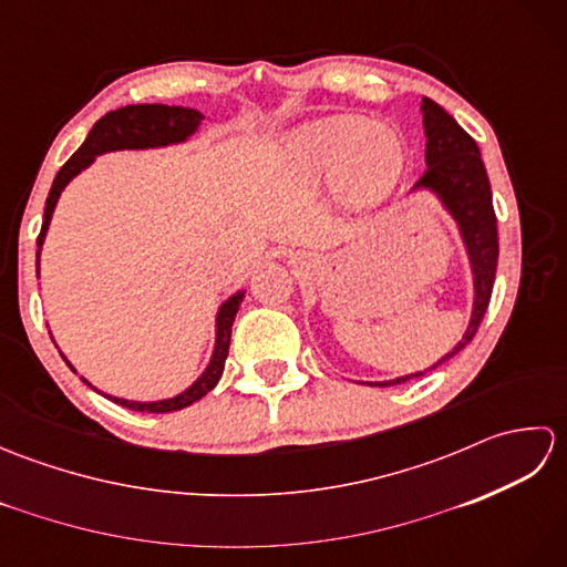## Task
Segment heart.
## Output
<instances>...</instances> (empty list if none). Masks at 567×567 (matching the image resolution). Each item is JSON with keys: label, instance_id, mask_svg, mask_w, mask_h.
<instances>
[{"label": "heart", "instance_id": "heart-1", "mask_svg": "<svg viewBox=\"0 0 567 567\" xmlns=\"http://www.w3.org/2000/svg\"><path fill=\"white\" fill-rule=\"evenodd\" d=\"M285 167L307 185L331 183L346 212L388 199L404 173V143L392 126L358 114H329L295 126L282 141Z\"/></svg>", "mask_w": 567, "mask_h": 567}]
</instances>
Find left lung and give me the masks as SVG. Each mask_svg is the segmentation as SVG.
<instances>
[{
    "label": "left lung",
    "mask_w": 567,
    "mask_h": 567,
    "mask_svg": "<svg viewBox=\"0 0 567 567\" xmlns=\"http://www.w3.org/2000/svg\"><path fill=\"white\" fill-rule=\"evenodd\" d=\"M421 116H424L426 134V173L409 189V195H414V192H429L455 221L457 236H461L467 256L470 272H473V311H470L463 339L449 353L441 355L436 363L392 380L360 382L370 384V388H390V384H402L421 378L429 370H436L445 360H451L455 353H461L473 341L480 321H483L487 311L492 285H495L499 256L497 216L495 209H492V189L483 158H480L477 143L465 134L463 126L443 106L431 102L429 97L421 100Z\"/></svg>",
    "instance_id": "8db88e82"
}]
</instances>
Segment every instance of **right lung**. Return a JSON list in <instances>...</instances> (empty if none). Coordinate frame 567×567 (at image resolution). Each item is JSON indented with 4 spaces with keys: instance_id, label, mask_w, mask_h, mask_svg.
<instances>
[{
    "instance_id": "right-lung-1",
    "label": "right lung",
    "mask_w": 567,
    "mask_h": 567,
    "mask_svg": "<svg viewBox=\"0 0 567 567\" xmlns=\"http://www.w3.org/2000/svg\"><path fill=\"white\" fill-rule=\"evenodd\" d=\"M204 122V114L199 110H192V106H167V104H128L122 106V110L104 114L97 124L92 126V131L84 138L82 146L75 151V155L60 167L51 192H48L45 199V212H43V226H41V236L35 244H39V250H35V275L41 277V250H43V240L48 234V226H51L55 204L63 195V189L75 179L82 171L97 161V155L104 153H114V151H148V148H167V146H179V143H187L192 136L197 134L199 126ZM246 290L234 292L228 299L219 305L214 317V348H212V358L207 368L202 370V375L185 388L175 396H167V400H155V402H136V400H124V396H114L106 394L102 390L94 388L90 380H84V384H90L92 390H97L100 394L110 396L116 404L136 409V412H151V414H165V412H177V409H185L189 404H195L202 400L204 394L212 392L216 388V382L221 380L224 363L228 355V343H231V327L234 319L240 309V302H244ZM53 339V336H51ZM55 343V339H53ZM58 348V343H55ZM68 368L72 372H78L72 368L65 353L60 351Z\"/></svg>"
}]
</instances>
